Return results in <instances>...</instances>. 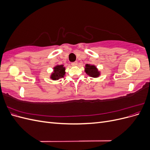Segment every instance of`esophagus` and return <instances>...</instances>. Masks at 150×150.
<instances>
[{"label":"esophagus","mask_w":150,"mask_h":150,"mask_svg":"<svg viewBox=\"0 0 150 150\" xmlns=\"http://www.w3.org/2000/svg\"><path fill=\"white\" fill-rule=\"evenodd\" d=\"M71 65H72V66H77L78 65V62H72L71 63Z\"/></svg>","instance_id":"obj_1"}]
</instances>
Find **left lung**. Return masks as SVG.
<instances>
[{
  "label": "left lung",
  "mask_w": 150,
  "mask_h": 150,
  "mask_svg": "<svg viewBox=\"0 0 150 150\" xmlns=\"http://www.w3.org/2000/svg\"><path fill=\"white\" fill-rule=\"evenodd\" d=\"M84 71L86 74L94 78H98L101 75V72L98 70L97 67L94 64H86L84 67Z\"/></svg>",
  "instance_id": "obj_1"
}]
</instances>
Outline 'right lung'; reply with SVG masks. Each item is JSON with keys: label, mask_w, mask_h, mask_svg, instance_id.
<instances>
[{"label": "right lung", "mask_w": 150, "mask_h": 150, "mask_svg": "<svg viewBox=\"0 0 150 150\" xmlns=\"http://www.w3.org/2000/svg\"><path fill=\"white\" fill-rule=\"evenodd\" d=\"M65 70L66 67H64V65L57 64L53 67V71L50 76V78L52 80L57 81L62 78H64L66 74Z\"/></svg>", "instance_id": "right-lung-1"}]
</instances>
